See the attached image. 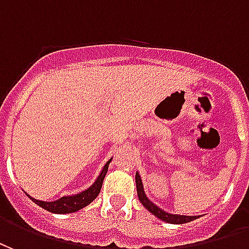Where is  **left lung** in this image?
Listing matches in <instances>:
<instances>
[{
	"label": "left lung",
	"mask_w": 249,
	"mask_h": 249,
	"mask_svg": "<svg viewBox=\"0 0 249 249\" xmlns=\"http://www.w3.org/2000/svg\"><path fill=\"white\" fill-rule=\"evenodd\" d=\"M135 183H137L138 197H139L141 203L146 207L148 211L151 212L152 215H155L158 219H160V220L163 221H167V223H171V224H184V223H188V221H192L196 219V216H184V215H172V213H168V212L163 211L159 207L155 206L152 201L148 200V197L146 196L144 190H143L142 179H141L138 172L137 175H135Z\"/></svg>",
	"instance_id": "obj_1"
}]
</instances>
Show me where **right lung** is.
I'll return each mask as SVG.
<instances>
[{"label":"right lung","mask_w":249,"mask_h":249,"mask_svg":"<svg viewBox=\"0 0 249 249\" xmlns=\"http://www.w3.org/2000/svg\"><path fill=\"white\" fill-rule=\"evenodd\" d=\"M111 162V159L105 164L103 170L99 174V177L95 180V183L92 184L90 188H87L86 191H82L81 194H77L74 196H63L61 199H58L55 201H41L30 197L36 204L39 207H42L43 210L46 211L54 212V213H70V212H75L78 210H81L83 207H86L87 204H90L95 197L99 195L101 188H102L103 179L106 177L107 170H108V164Z\"/></svg>","instance_id":"add662e5"}]
</instances>
